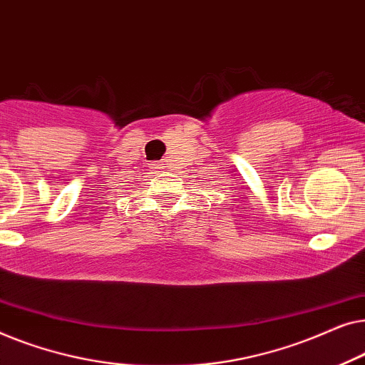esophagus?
Returning <instances> with one entry per match:
<instances>
[{"label":"esophagus","instance_id":"34e87169","mask_svg":"<svg viewBox=\"0 0 365 365\" xmlns=\"http://www.w3.org/2000/svg\"><path fill=\"white\" fill-rule=\"evenodd\" d=\"M164 168H166V166H164V164H161V163H156V164H153V169H154V171H156V173H161Z\"/></svg>","mask_w":365,"mask_h":365}]
</instances>
